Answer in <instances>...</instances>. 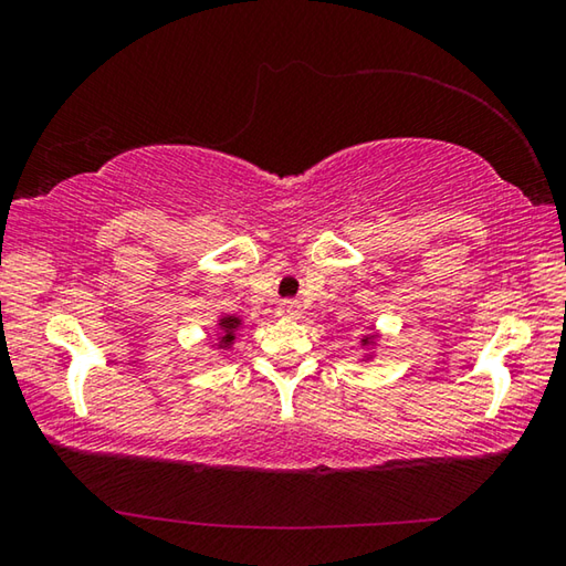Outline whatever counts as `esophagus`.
Returning <instances> with one entry per match:
<instances>
[{
    "label": "esophagus",
    "instance_id": "34e87169",
    "mask_svg": "<svg viewBox=\"0 0 566 566\" xmlns=\"http://www.w3.org/2000/svg\"><path fill=\"white\" fill-rule=\"evenodd\" d=\"M302 314V306H300V302H294V300H284V302H280L276 304V317H286V319H296Z\"/></svg>",
    "mask_w": 566,
    "mask_h": 566
}]
</instances>
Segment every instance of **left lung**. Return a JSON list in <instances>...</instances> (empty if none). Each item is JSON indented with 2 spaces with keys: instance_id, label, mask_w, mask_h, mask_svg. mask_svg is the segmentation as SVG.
Returning <instances> with one entry per match:
<instances>
[{
  "instance_id": "8db88e82",
  "label": "left lung",
  "mask_w": 566,
  "mask_h": 566,
  "mask_svg": "<svg viewBox=\"0 0 566 566\" xmlns=\"http://www.w3.org/2000/svg\"><path fill=\"white\" fill-rule=\"evenodd\" d=\"M377 342H379V332L361 334V337H359V347L364 349V359H361V361H367V359L375 357V352H371V349L377 347Z\"/></svg>"
}]
</instances>
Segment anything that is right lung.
<instances>
[{"label":"right lung","instance_id":"right-lung-1","mask_svg":"<svg viewBox=\"0 0 566 566\" xmlns=\"http://www.w3.org/2000/svg\"><path fill=\"white\" fill-rule=\"evenodd\" d=\"M239 329H242V319L234 317V314H224V317L217 319V342H212V339L209 342H212V347L222 349V352L232 349Z\"/></svg>","mask_w":566,"mask_h":566}]
</instances>
